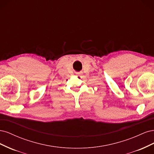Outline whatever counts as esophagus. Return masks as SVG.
<instances>
[{"label": "esophagus", "mask_w": 154, "mask_h": 154, "mask_svg": "<svg viewBox=\"0 0 154 154\" xmlns=\"http://www.w3.org/2000/svg\"><path fill=\"white\" fill-rule=\"evenodd\" d=\"M77 75H78V76H80L82 75V74H81V73H78V74H77Z\"/></svg>", "instance_id": "esophagus-1"}]
</instances>
